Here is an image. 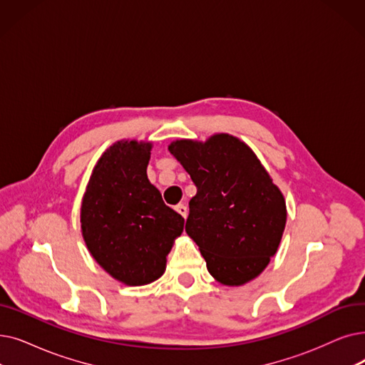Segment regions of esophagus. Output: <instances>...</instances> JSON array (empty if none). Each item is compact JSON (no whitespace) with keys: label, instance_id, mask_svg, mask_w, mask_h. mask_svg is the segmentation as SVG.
I'll use <instances>...</instances> for the list:
<instances>
[{"label":"esophagus","instance_id":"esophagus-1","mask_svg":"<svg viewBox=\"0 0 365 365\" xmlns=\"http://www.w3.org/2000/svg\"><path fill=\"white\" fill-rule=\"evenodd\" d=\"M176 212H178V213H180L183 217H186V215H187L186 205H185V204H178V205H176Z\"/></svg>","mask_w":365,"mask_h":365}]
</instances>
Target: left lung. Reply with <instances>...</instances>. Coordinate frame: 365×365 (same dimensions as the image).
Here are the masks:
<instances>
[{"label": "left lung", "instance_id": "obj_1", "mask_svg": "<svg viewBox=\"0 0 365 365\" xmlns=\"http://www.w3.org/2000/svg\"><path fill=\"white\" fill-rule=\"evenodd\" d=\"M168 150L197 186L185 230L209 273L227 287L258 277L277 252L288 213L255 152L225 133L171 141Z\"/></svg>", "mask_w": 365, "mask_h": 365}]
</instances>
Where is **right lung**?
<instances>
[{
    "mask_svg": "<svg viewBox=\"0 0 365 365\" xmlns=\"http://www.w3.org/2000/svg\"><path fill=\"white\" fill-rule=\"evenodd\" d=\"M150 141L119 140L95 164L82 198L81 227L92 258L126 287L160 279L185 219L148 179Z\"/></svg>",
    "mask_w": 365,
    "mask_h": 365,
    "instance_id": "add662e5",
    "label": "right lung"
}]
</instances>
